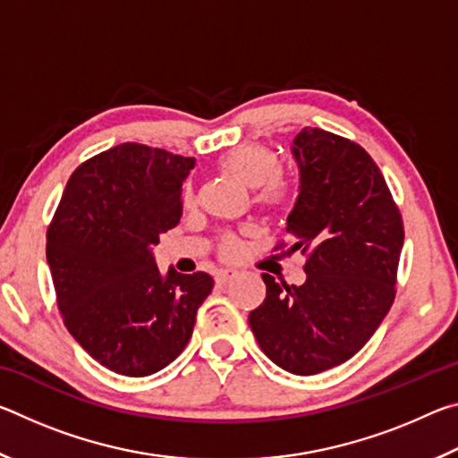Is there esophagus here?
Wrapping results in <instances>:
<instances>
[{
  "instance_id": "34e87169",
  "label": "esophagus",
  "mask_w": 458,
  "mask_h": 458,
  "mask_svg": "<svg viewBox=\"0 0 458 458\" xmlns=\"http://www.w3.org/2000/svg\"><path fill=\"white\" fill-rule=\"evenodd\" d=\"M238 273L234 268H220V270H216V275H214V278H216V283L218 284H224V283H228V281H232V278H234Z\"/></svg>"
}]
</instances>
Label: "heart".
<instances>
[{
	"label": "heart",
	"instance_id": "1",
	"mask_svg": "<svg viewBox=\"0 0 458 458\" xmlns=\"http://www.w3.org/2000/svg\"><path fill=\"white\" fill-rule=\"evenodd\" d=\"M218 172L236 183L254 190V201L265 210H281L289 199V182L278 172V155L267 145H238L218 159ZM191 199V188H185V201ZM222 257H232L238 250V240L224 234L218 242Z\"/></svg>",
	"mask_w": 458,
	"mask_h": 458
}]
</instances>
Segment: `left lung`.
I'll list each match as a JSON object with an SVG mask.
<instances>
[{"label": "left lung", "instance_id": "obj_1", "mask_svg": "<svg viewBox=\"0 0 458 458\" xmlns=\"http://www.w3.org/2000/svg\"><path fill=\"white\" fill-rule=\"evenodd\" d=\"M291 151L299 196L286 232L291 252L307 254V281L262 275L267 297L248 323L278 368L313 376L353 358L390 311L404 226L382 172L358 143L305 127Z\"/></svg>", "mask_w": 458, "mask_h": 458}]
</instances>
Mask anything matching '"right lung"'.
I'll return each instance as SVG.
<instances>
[{"mask_svg": "<svg viewBox=\"0 0 458 458\" xmlns=\"http://www.w3.org/2000/svg\"><path fill=\"white\" fill-rule=\"evenodd\" d=\"M196 165L165 149L123 143L68 180L46 242L58 309L100 366L151 376L183 352L212 293L208 273L164 276L151 246L182 218V185Z\"/></svg>", "mask_w": 458, "mask_h": 458, "instance_id": "obj_1", "label": "right lung"}]
</instances>
